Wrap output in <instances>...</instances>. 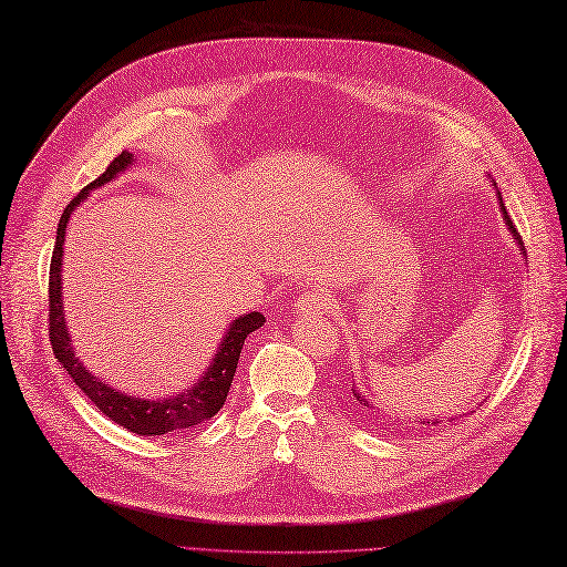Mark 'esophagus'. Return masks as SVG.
<instances>
[{"label":"esophagus","instance_id":"obj_1","mask_svg":"<svg viewBox=\"0 0 567 567\" xmlns=\"http://www.w3.org/2000/svg\"><path fill=\"white\" fill-rule=\"evenodd\" d=\"M296 311L303 313V316L323 313V311H326V298H323V293H318V291H303L301 296L296 298Z\"/></svg>","mask_w":567,"mask_h":567}]
</instances>
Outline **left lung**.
Masks as SVG:
<instances>
[{
	"mask_svg": "<svg viewBox=\"0 0 567 567\" xmlns=\"http://www.w3.org/2000/svg\"><path fill=\"white\" fill-rule=\"evenodd\" d=\"M496 195H498V207H501V215H504V219H506V227H508V231H511V234H514V239H516V244H518L520 254L526 256V247H523V241H520V234L516 231L514 221H511V217H508V212H506V207H504V199H501V192H496ZM352 398H355V400L362 404V410H365V408H372L370 400H368L365 394H362L360 390H352ZM440 422H444V420H432V424H440ZM420 424H424V422H420ZM426 424H430V422H426Z\"/></svg>",
	"mask_w": 567,
	"mask_h": 567,
	"instance_id": "8db88e82",
	"label": "left lung"
}]
</instances>
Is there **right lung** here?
<instances>
[{
  "label": "right lung",
  "instance_id": "right-lung-1",
  "mask_svg": "<svg viewBox=\"0 0 567 567\" xmlns=\"http://www.w3.org/2000/svg\"><path fill=\"white\" fill-rule=\"evenodd\" d=\"M133 163H135L133 153L123 151L99 179H93L89 187H83L79 192V197L63 209V215L59 219V229H56V247H53L51 269H49V338H51L53 355H56L63 370L69 372L71 380L79 384V388L85 392V398H89L95 408H99L115 424L131 430L133 434L155 436V434L189 430V426L209 420V416H215L221 410V404L227 400V392L231 388L234 372H237L244 340H247V336L254 333L256 328H261L266 323V318L259 311H254L231 320L227 333H224L221 343L215 352V358H212L209 368L202 372V378L185 392L169 394V398H163V400L133 398V394L115 390L113 384L95 378L91 370L83 368V362L76 355V348L71 343L66 318H63V298H61L63 239H66V227L73 209L89 197V192L109 185L111 179L125 173Z\"/></svg>",
  "mask_w": 567,
  "mask_h": 567
}]
</instances>
